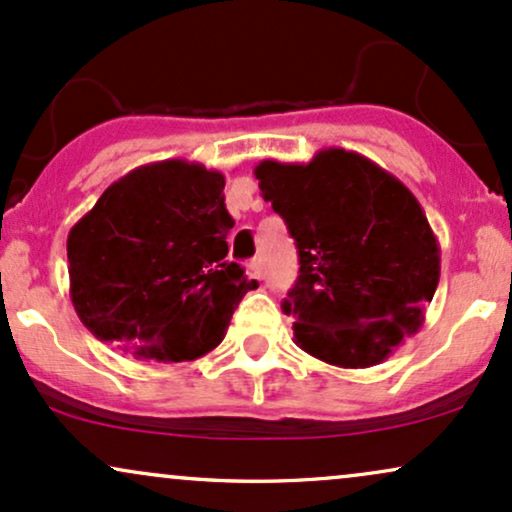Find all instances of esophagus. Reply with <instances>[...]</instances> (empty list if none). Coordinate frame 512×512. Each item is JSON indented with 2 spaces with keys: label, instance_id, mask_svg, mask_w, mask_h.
Returning a JSON list of instances; mask_svg holds the SVG:
<instances>
[{
  "label": "esophagus",
  "instance_id": "esophagus-1",
  "mask_svg": "<svg viewBox=\"0 0 512 512\" xmlns=\"http://www.w3.org/2000/svg\"><path fill=\"white\" fill-rule=\"evenodd\" d=\"M246 275H249L251 280H261L263 278V266H261V261H258V258L246 263Z\"/></svg>",
  "mask_w": 512,
  "mask_h": 512
}]
</instances>
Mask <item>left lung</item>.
Segmentation results:
<instances>
[{
  "label": "left lung",
  "instance_id": "8db88e82",
  "mask_svg": "<svg viewBox=\"0 0 512 512\" xmlns=\"http://www.w3.org/2000/svg\"><path fill=\"white\" fill-rule=\"evenodd\" d=\"M254 174L297 242L299 278L282 302L297 347L340 369L381 364L422 328L441 278V246L417 198L345 148L263 160Z\"/></svg>",
  "mask_w": 512,
  "mask_h": 512
}]
</instances>
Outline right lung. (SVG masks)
<instances>
[{"instance_id":"obj_1","label":"right lung","mask_w":512,"mask_h":512,"mask_svg":"<svg viewBox=\"0 0 512 512\" xmlns=\"http://www.w3.org/2000/svg\"><path fill=\"white\" fill-rule=\"evenodd\" d=\"M225 177L201 162L141 165L69 230V294L95 338L155 362L220 345L256 280L227 258Z\"/></svg>"}]
</instances>
